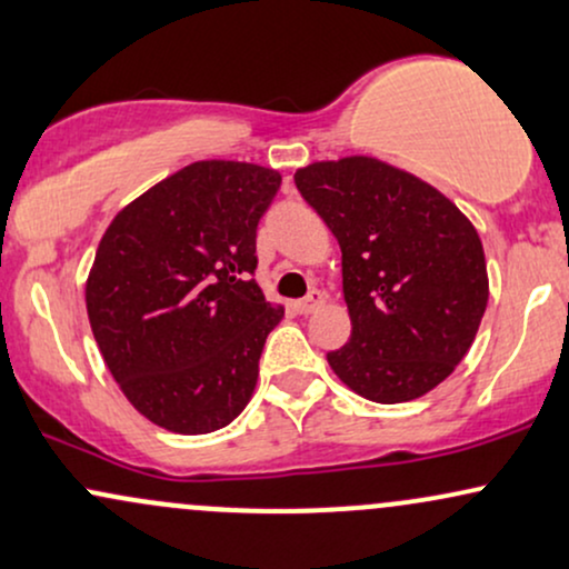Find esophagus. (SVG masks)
<instances>
[{"label": "esophagus", "mask_w": 569, "mask_h": 569, "mask_svg": "<svg viewBox=\"0 0 569 569\" xmlns=\"http://www.w3.org/2000/svg\"><path fill=\"white\" fill-rule=\"evenodd\" d=\"M322 303H325V292L322 290H313L311 296H306L303 300H296V303H292V309H296L298 313H303V317H306V313H313Z\"/></svg>", "instance_id": "34e87169"}]
</instances>
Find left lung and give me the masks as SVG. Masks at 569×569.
Segmentation results:
<instances>
[{
    "label": "left lung",
    "instance_id": "1",
    "mask_svg": "<svg viewBox=\"0 0 569 569\" xmlns=\"http://www.w3.org/2000/svg\"><path fill=\"white\" fill-rule=\"evenodd\" d=\"M336 233L351 338L327 353L359 397L399 405L437 389L471 349L490 279L482 239L423 178L353 153L296 170Z\"/></svg>",
    "mask_w": 569,
    "mask_h": 569
}]
</instances>
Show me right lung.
<instances>
[{
	"label": "right lung",
	"instance_id": "obj_1",
	"mask_svg": "<svg viewBox=\"0 0 569 569\" xmlns=\"http://www.w3.org/2000/svg\"><path fill=\"white\" fill-rule=\"evenodd\" d=\"M282 176L229 159L186 164L113 216L84 284L103 362L143 418L210 433L250 402L284 317L256 273V229Z\"/></svg>",
	"mask_w": 569,
	"mask_h": 569
}]
</instances>
